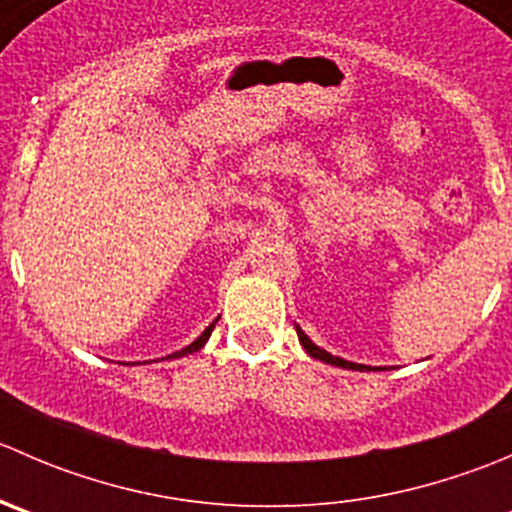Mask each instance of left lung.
I'll list each match as a JSON object with an SVG mask.
<instances>
[{
    "label": "left lung",
    "instance_id": "8db88e82",
    "mask_svg": "<svg viewBox=\"0 0 512 512\" xmlns=\"http://www.w3.org/2000/svg\"><path fill=\"white\" fill-rule=\"evenodd\" d=\"M294 329H297V337L299 342H302L304 352H307L309 356H314V359L324 361V364H332V366H342V369H352V371H371V366H364V364H354V361H347V359H339V356H332L329 352H324V349H319L317 344L312 342V339L307 337V334L302 332V329L294 324Z\"/></svg>",
    "mask_w": 512,
    "mask_h": 512
}]
</instances>
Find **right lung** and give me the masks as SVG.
Segmentation results:
<instances>
[{
	"mask_svg": "<svg viewBox=\"0 0 512 512\" xmlns=\"http://www.w3.org/2000/svg\"><path fill=\"white\" fill-rule=\"evenodd\" d=\"M213 327H215V324H210V327L205 329V332L200 334V337L195 339L193 344H188V347H185V349H180V352H175V354L165 356V359H178V356H188V354H193V352H200V349L205 347V342H208V339H210V334H213Z\"/></svg>",
	"mask_w": 512,
	"mask_h": 512,
	"instance_id": "obj_1",
	"label": "right lung"
}]
</instances>
